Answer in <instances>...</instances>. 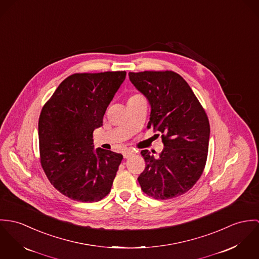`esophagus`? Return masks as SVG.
<instances>
[{"mask_svg": "<svg viewBox=\"0 0 259 259\" xmlns=\"http://www.w3.org/2000/svg\"><path fill=\"white\" fill-rule=\"evenodd\" d=\"M133 155H134V151H132V150H126V151L123 152V157L125 159H127V158H129V157H131Z\"/></svg>", "mask_w": 259, "mask_h": 259, "instance_id": "34e87169", "label": "esophagus"}]
</instances>
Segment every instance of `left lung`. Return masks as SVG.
<instances>
[{"mask_svg": "<svg viewBox=\"0 0 259 259\" xmlns=\"http://www.w3.org/2000/svg\"><path fill=\"white\" fill-rule=\"evenodd\" d=\"M129 78L151 105L148 128L161 132L164 143L159 157L141 151L146 167L138 182L156 200L179 197L203 172L209 140L206 113L187 81L174 71L129 72Z\"/></svg>", "mask_w": 259, "mask_h": 259, "instance_id": "obj_1", "label": "left lung"}]
</instances>
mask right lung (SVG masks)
<instances>
[{
  "label": "right lung",
  "mask_w": 259,
  "mask_h": 259,
  "mask_svg": "<svg viewBox=\"0 0 259 259\" xmlns=\"http://www.w3.org/2000/svg\"><path fill=\"white\" fill-rule=\"evenodd\" d=\"M125 77V71L74 73L41 109L40 164L51 184L71 200L100 201L111 190L123 156L100 148L94 151L92 138Z\"/></svg>",
  "instance_id": "obj_1"
}]
</instances>
